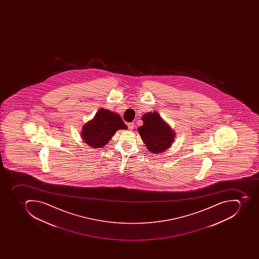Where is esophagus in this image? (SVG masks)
Returning a JSON list of instances; mask_svg holds the SVG:
<instances>
[{"mask_svg":"<svg viewBox=\"0 0 259 259\" xmlns=\"http://www.w3.org/2000/svg\"><path fill=\"white\" fill-rule=\"evenodd\" d=\"M135 123H128V130H131V131H132V130H134V128H135Z\"/></svg>","mask_w":259,"mask_h":259,"instance_id":"obj_1","label":"esophagus"}]
</instances>
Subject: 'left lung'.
Returning <instances> with one entry per match:
<instances>
[{
    "label": "left lung",
    "mask_w": 259,
    "mask_h": 259,
    "mask_svg": "<svg viewBox=\"0 0 259 259\" xmlns=\"http://www.w3.org/2000/svg\"><path fill=\"white\" fill-rule=\"evenodd\" d=\"M142 120L143 124L139 127L138 131L150 152L159 154L171 147L176 133L165 122L159 112H147L143 115Z\"/></svg>",
    "instance_id": "left-lung-1"
}]
</instances>
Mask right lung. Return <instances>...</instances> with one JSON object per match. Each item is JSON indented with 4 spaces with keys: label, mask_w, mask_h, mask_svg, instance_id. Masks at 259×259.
Wrapping results in <instances>:
<instances>
[{
    "label": "right lung",
    "mask_w": 259,
    "mask_h": 259,
    "mask_svg": "<svg viewBox=\"0 0 259 259\" xmlns=\"http://www.w3.org/2000/svg\"><path fill=\"white\" fill-rule=\"evenodd\" d=\"M127 128L120 115L101 108L92 120L82 125L81 138L83 143L92 148H102L108 144L116 131Z\"/></svg>",
    "instance_id": "1"
}]
</instances>
